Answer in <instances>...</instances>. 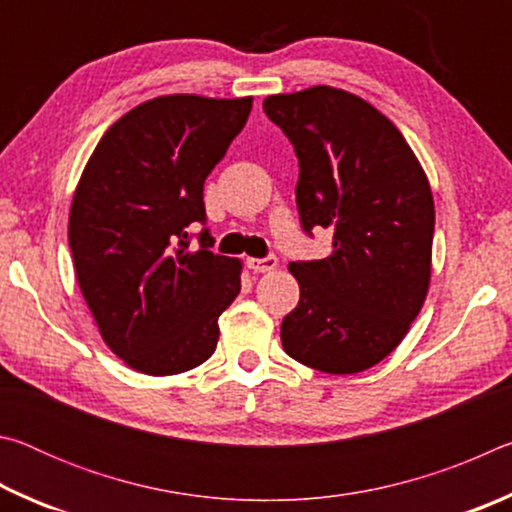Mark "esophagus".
Segmentation results:
<instances>
[{"label": "esophagus", "instance_id": "esophagus-1", "mask_svg": "<svg viewBox=\"0 0 512 512\" xmlns=\"http://www.w3.org/2000/svg\"><path fill=\"white\" fill-rule=\"evenodd\" d=\"M277 266V257L275 255H268V257H250L248 259V268L250 271H255V273H268V271H273V268Z\"/></svg>", "mask_w": 512, "mask_h": 512}]
</instances>
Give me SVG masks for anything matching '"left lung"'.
<instances>
[{"instance_id": "1", "label": "left lung", "mask_w": 512, "mask_h": 512, "mask_svg": "<svg viewBox=\"0 0 512 512\" xmlns=\"http://www.w3.org/2000/svg\"><path fill=\"white\" fill-rule=\"evenodd\" d=\"M298 155L302 230H332V255L291 262L300 302L282 320L291 359L354 375L386 359L420 314L431 280L433 196L388 117L357 94L314 85L264 99Z\"/></svg>"}]
</instances>
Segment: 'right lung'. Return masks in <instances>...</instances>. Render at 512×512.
<instances>
[{
  "mask_svg": "<svg viewBox=\"0 0 512 512\" xmlns=\"http://www.w3.org/2000/svg\"><path fill=\"white\" fill-rule=\"evenodd\" d=\"M253 97L167 94L126 112L85 164L69 212L76 280L108 348L144 375L207 361L241 262L214 255L203 185L246 126Z\"/></svg>",
  "mask_w": 512,
  "mask_h": 512,
  "instance_id": "1",
  "label": "right lung"
}]
</instances>
